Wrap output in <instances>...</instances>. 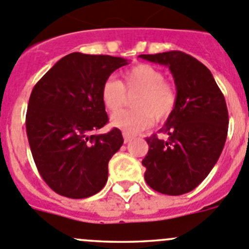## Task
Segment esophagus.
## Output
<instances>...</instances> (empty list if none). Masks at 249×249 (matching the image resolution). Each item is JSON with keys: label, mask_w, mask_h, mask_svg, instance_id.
Returning <instances> with one entry per match:
<instances>
[{"label": "esophagus", "mask_w": 249, "mask_h": 249, "mask_svg": "<svg viewBox=\"0 0 249 249\" xmlns=\"http://www.w3.org/2000/svg\"><path fill=\"white\" fill-rule=\"evenodd\" d=\"M123 139H124V143H129V142L133 139V137L132 136H128L127 133H123Z\"/></svg>", "instance_id": "34e87169"}]
</instances>
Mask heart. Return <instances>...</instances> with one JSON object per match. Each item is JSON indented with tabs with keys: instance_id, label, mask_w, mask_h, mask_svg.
<instances>
[{
	"instance_id": "heart-1",
	"label": "heart",
	"mask_w": 249,
	"mask_h": 249,
	"mask_svg": "<svg viewBox=\"0 0 249 249\" xmlns=\"http://www.w3.org/2000/svg\"><path fill=\"white\" fill-rule=\"evenodd\" d=\"M128 93L133 96L136 108L123 110L111 116V126L128 136H136L149 128L155 118L162 121L169 117L177 103L174 84L165 80L162 71L151 65H137L122 74V82L108 78L101 87V101L110 112H116L126 101Z\"/></svg>"
}]
</instances>
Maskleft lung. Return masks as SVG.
Listing matches in <instances>:
<instances>
[{"instance_id": "8db88e82", "label": "left lung", "mask_w": 249, "mask_h": 249, "mask_svg": "<svg viewBox=\"0 0 249 249\" xmlns=\"http://www.w3.org/2000/svg\"><path fill=\"white\" fill-rule=\"evenodd\" d=\"M143 60L169 67L177 103L160 132L146 138V183L162 194L181 196L193 191L219 160L229 128L226 101L212 72L182 51L141 55Z\"/></svg>"}]
</instances>
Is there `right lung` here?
<instances>
[{
  "instance_id": "obj_1",
  "label": "right lung",
  "mask_w": 249,
  "mask_h": 249,
  "mask_svg": "<svg viewBox=\"0 0 249 249\" xmlns=\"http://www.w3.org/2000/svg\"><path fill=\"white\" fill-rule=\"evenodd\" d=\"M122 57L73 52L36 83L28 104V141L35 165L52 191L91 197L107 182L108 161L123 144L120 129L93 134L107 123L101 87Z\"/></svg>"
}]
</instances>
